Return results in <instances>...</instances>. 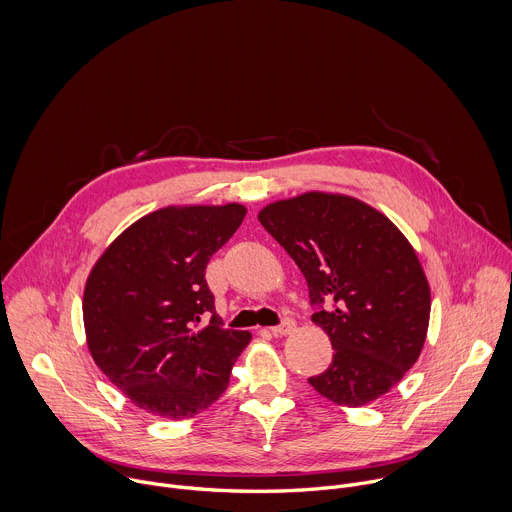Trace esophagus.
<instances>
[{"instance_id": "34e87169", "label": "esophagus", "mask_w": 512, "mask_h": 512, "mask_svg": "<svg viewBox=\"0 0 512 512\" xmlns=\"http://www.w3.org/2000/svg\"><path fill=\"white\" fill-rule=\"evenodd\" d=\"M294 330H296V322L291 320V318H283L281 324H277V326L271 328V334H275V336H285V334H291Z\"/></svg>"}]
</instances>
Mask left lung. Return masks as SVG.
Wrapping results in <instances>:
<instances>
[{
  "mask_svg": "<svg viewBox=\"0 0 512 512\" xmlns=\"http://www.w3.org/2000/svg\"><path fill=\"white\" fill-rule=\"evenodd\" d=\"M304 273L330 367L308 383L336 405H367L413 367L429 324V285L403 233L356 198L308 192L259 212Z\"/></svg>",
  "mask_w": 512,
  "mask_h": 512,
  "instance_id": "obj_1",
  "label": "left lung"
}]
</instances>
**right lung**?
<instances>
[{
  "instance_id": "add662e5",
  "label": "right lung",
  "mask_w": 512,
  "mask_h": 512,
  "mask_svg": "<svg viewBox=\"0 0 512 512\" xmlns=\"http://www.w3.org/2000/svg\"><path fill=\"white\" fill-rule=\"evenodd\" d=\"M247 208H162L123 231L95 263L83 296L97 367L131 403L188 419L221 397L251 334L223 328L206 265ZM206 315L211 322L198 329Z\"/></svg>"
}]
</instances>
